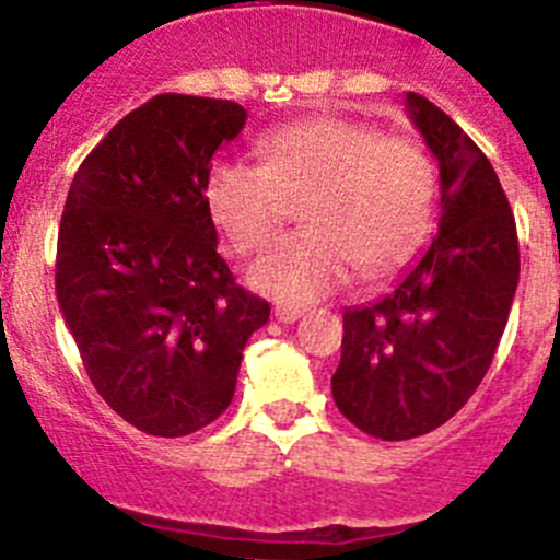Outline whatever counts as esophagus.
Segmentation results:
<instances>
[{"label":"esophagus","instance_id":"esophagus-1","mask_svg":"<svg viewBox=\"0 0 560 560\" xmlns=\"http://www.w3.org/2000/svg\"><path fill=\"white\" fill-rule=\"evenodd\" d=\"M304 306H295V304H276L273 306V315H276V320L279 323H295L298 317L304 315Z\"/></svg>","mask_w":560,"mask_h":560}]
</instances>
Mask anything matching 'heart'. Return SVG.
I'll return each instance as SVG.
<instances>
[{"label": "heart", "instance_id": "1", "mask_svg": "<svg viewBox=\"0 0 560 560\" xmlns=\"http://www.w3.org/2000/svg\"><path fill=\"white\" fill-rule=\"evenodd\" d=\"M265 165L223 156L209 165L203 198L237 254L262 248L304 203V232L276 240L248 270L250 287L306 304L359 268L389 273L433 229L436 171L420 143L375 124L317 115L259 138Z\"/></svg>", "mask_w": 560, "mask_h": 560}]
</instances>
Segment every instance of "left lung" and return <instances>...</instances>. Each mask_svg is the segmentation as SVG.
Wrapping results in <instances>:
<instances>
[{
	"label": "left lung",
	"instance_id": "8db88e82",
	"mask_svg": "<svg viewBox=\"0 0 560 560\" xmlns=\"http://www.w3.org/2000/svg\"><path fill=\"white\" fill-rule=\"evenodd\" d=\"M406 107L439 162V232L389 295L345 310L331 375L337 409L386 442L433 431L472 398L520 281L514 212L492 162L425 96L409 93Z\"/></svg>",
	"mask_w": 560,
	"mask_h": 560
}]
</instances>
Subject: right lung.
Returning a JSON list of instances; mask_svg holds the SVG:
<instances>
[{
    "instance_id": "add662e5",
    "label": "right lung",
    "mask_w": 560,
    "mask_h": 560,
    "mask_svg": "<svg viewBox=\"0 0 560 560\" xmlns=\"http://www.w3.org/2000/svg\"><path fill=\"white\" fill-rule=\"evenodd\" d=\"M226 98L160 93L85 156L57 234L62 320L104 404L151 436L226 411L243 348L270 317L218 254L212 154L245 127Z\"/></svg>"
}]
</instances>
